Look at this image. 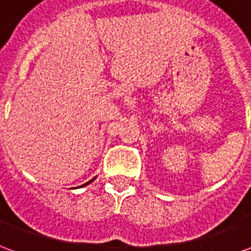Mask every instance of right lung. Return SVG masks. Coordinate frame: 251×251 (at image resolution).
Here are the masks:
<instances>
[{
  "label": "right lung",
  "instance_id": "add662e5",
  "mask_svg": "<svg viewBox=\"0 0 251 251\" xmlns=\"http://www.w3.org/2000/svg\"><path fill=\"white\" fill-rule=\"evenodd\" d=\"M95 179H97V177H94V179H91V180H90V181H87V183H86V184L80 185V187H84V185H88V184H91V183H93V181H94V180H95Z\"/></svg>",
  "mask_w": 251,
  "mask_h": 251
}]
</instances>
